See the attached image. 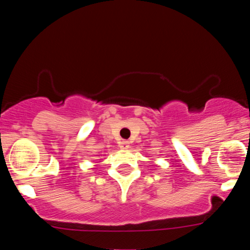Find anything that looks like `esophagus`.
I'll return each mask as SVG.
<instances>
[{
  "label": "esophagus",
  "mask_w": 250,
  "mask_h": 250,
  "mask_svg": "<svg viewBox=\"0 0 250 250\" xmlns=\"http://www.w3.org/2000/svg\"><path fill=\"white\" fill-rule=\"evenodd\" d=\"M120 148H121V149H128L129 148V142L128 141H121V142H120Z\"/></svg>",
  "instance_id": "esophagus-1"
}]
</instances>
